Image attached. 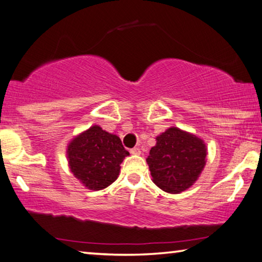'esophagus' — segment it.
<instances>
[{
  "mask_svg": "<svg viewBox=\"0 0 262 262\" xmlns=\"http://www.w3.org/2000/svg\"><path fill=\"white\" fill-rule=\"evenodd\" d=\"M130 154L137 155V156H139V155H141V150L139 148H133V149H130Z\"/></svg>",
  "mask_w": 262,
  "mask_h": 262,
  "instance_id": "34e87169",
  "label": "esophagus"
}]
</instances>
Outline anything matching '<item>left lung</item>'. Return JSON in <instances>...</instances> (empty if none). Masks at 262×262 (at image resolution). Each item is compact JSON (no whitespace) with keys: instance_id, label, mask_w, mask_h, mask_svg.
I'll list each match as a JSON object with an SVG mask.
<instances>
[{"instance_id":"left-lung-1","label":"left lung","mask_w":262,"mask_h":262,"mask_svg":"<svg viewBox=\"0 0 262 262\" xmlns=\"http://www.w3.org/2000/svg\"><path fill=\"white\" fill-rule=\"evenodd\" d=\"M156 141L147 158L152 181L164 192H184L198 180L206 165L205 142L177 127L168 128Z\"/></svg>"}]
</instances>
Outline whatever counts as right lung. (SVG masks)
Masks as SVG:
<instances>
[{
    "instance_id": "add662e5",
    "label": "right lung",
    "mask_w": 262,
    "mask_h": 262,
    "mask_svg": "<svg viewBox=\"0 0 262 262\" xmlns=\"http://www.w3.org/2000/svg\"><path fill=\"white\" fill-rule=\"evenodd\" d=\"M128 155L120 137L98 125L74 137L67 148L70 171L91 190L104 189L114 183L120 172V164Z\"/></svg>"
}]
</instances>
